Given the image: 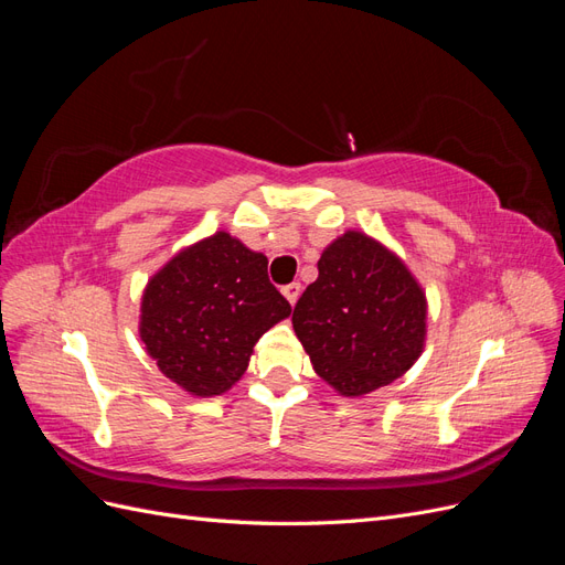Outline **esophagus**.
<instances>
[{
  "instance_id": "esophagus-1",
  "label": "esophagus",
  "mask_w": 565,
  "mask_h": 565,
  "mask_svg": "<svg viewBox=\"0 0 565 565\" xmlns=\"http://www.w3.org/2000/svg\"><path fill=\"white\" fill-rule=\"evenodd\" d=\"M282 295H285V299L289 301V303H297V299H299V295H301V282H289V285H285L282 287Z\"/></svg>"
}]
</instances>
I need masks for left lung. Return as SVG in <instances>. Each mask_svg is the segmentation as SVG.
<instances>
[{"instance_id":"1","label":"left lung","mask_w":565,"mask_h":565,"mask_svg":"<svg viewBox=\"0 0 565 565\" xmlns=\"http://www.w3.org/2000/svg\"><path fill=\"white\" fill-rule=\"evenodd\" d=\"M292 324L320 380L341 396H365L417 363L426 295L396 252L347 231L322 249Z\"/></svg>"}]
</instances>
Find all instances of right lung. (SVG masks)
Listing matches in <instances>:
<instances>
[{"label": "right lung", "mask_w": 565, "mask_h": 565, "mask_svg": "<svg viewBox=\"0 0 565 565\" xmlns=\"http://www.w3.org/2000/svg\"><path fill=\"white\" fill-rule=\"evenodd\" d=\"M266 268L262 252L216 231L148 280L139 334L167 380L212 398L243 377L259 337L292 313Z\"/></svg>", "instance_id": "right-lung-1"}]
</instances>
